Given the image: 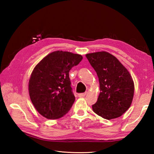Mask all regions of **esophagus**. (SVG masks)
<instances>
[{
  "instance_id": "esophagus-1",
  "label": "esophagus",
  "mask_w": 154,
  "mask_h": 154,
  "mask_svg": "<svg viewBox=\"0 0 154 154\" xmlns=\"http://www.w3.org/2000/svg\"><path fill=\"white\" fill-rule=\"evenodd\" d=\"M87 94V92L85 93H82V94H79V97H83V96H85V95Z\"/></svg>"
}]
</instances>
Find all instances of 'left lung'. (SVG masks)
<instances>
[{"label":"left lung","mask_w":154,"mask_h":154,"mask_svg":"<svg viewBox=\"0 0 154 154\" xmlns=\"http://www.w3.org/2000/svg\"><path fill=\"white\" fill-rule=\"evenodd\" d=\"M98 75L100 94L92 110L106 119L122 116L131 105L134 84L128 69L119 60L106 51L85 55Z\"/></svg>","instance_id":"obj_1"}]
</instances>
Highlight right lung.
Instances as JSON below:
<instances>
[{"mask_svg": "<svg viewBox=\"0 0 154 154\" xmlns=\"http://www.w3.org/2000/svg\"><path fill=\"white\" fill-rule=\"evenodd\" d=\"M82 55L69 51L49 54L34 68L28 82L31 102L44 118L63 117L75 102L69 71L82 61Z\"/></svg>", "mask_w": 154, "mask_h": 154, "instance_id": "obj_1", "label": "right lung"}]
</instances>
